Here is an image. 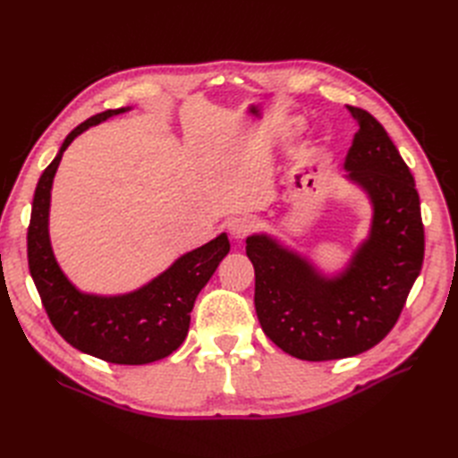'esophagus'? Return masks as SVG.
<instances>
[{"label": "esophagus", "mask_w": 458, "mask_h": 458, "mask_svg": "<svg viewBox=\"0 0 458 458\" xmlns=\"http://www.w3.org/2000/svg\"><path fill=\"white\" fill-rule=\"evenodd\" d=\"M227 229H229L231 237H233L234 241H242V239H246V237H248V234L252 233V229H254V221H252L250 217H246V216L234 217V219H231V221H229Z\"/></svg>", "instance_id": "34e87169"}]
</instances>
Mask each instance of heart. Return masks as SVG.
Instances as JSON below:
<instances>
[{"mask_svg": "<svg viewBox=\"0 0 458 458\" xmlns=\"http://www.w3.org/2000/svg\"><path fill=\"white\" fill-rule=\"evenodd\" d=\"M294 128H296V130H300V128H301V122H296V123H294Z\"/></svg>", "mask_w": 458, "mask_h": 458, "instance_id": "heart-1", "label": "heart"}]
</instances>
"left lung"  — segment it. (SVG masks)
Listing matches in <instances>:
<instances>
[{"label": "left lung", "mask_w": 458, "mask_h": 458, "mask_svg": "<svg viewBox=\"0 0 458 458\" xmlns=\"http://www.w3.org/2000/svg\"><path fill=\"white\" fill-rule=\"evenodd\" d=\"M359 130L345 179L372 206L369 237L348 266L327 275L267 233L246 239L254 303L267 338L301 361H330L374 348L397 323L424 259L420 200L409 165L382 123L348 106Z\"/></svg>", "instance_id": "left-lung-1"}]
</instances>
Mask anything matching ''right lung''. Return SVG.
<instances>
[{
  "label": "right lung",
  "mask_w": 458,
  "mask_h": 458,
  "mask_svg": "<svg viewBox=\"0 0 458 458\" xmlns=\"http://www.w3.org/2000/svg\"><path fill=\"white\" fill-rule=\"evenodd\" d=\"M130 108L105 110L80 123L66 135L57 157L41 174L29 227V267L51 325L72 348L106 363L147 365L168 357L183 344L195 300L219 261L229 254L231 244L227 234L221 233L128 294L81 293L63 273L49 241L53 177L64 150L80 133Z\"/></svg>",
  "instance_id": "1"
}]
</instances>
